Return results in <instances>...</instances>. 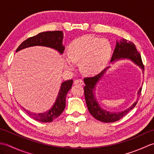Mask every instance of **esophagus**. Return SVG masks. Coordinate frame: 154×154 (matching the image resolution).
Returning a JSON list of instances; mask_svg holds the SVG:
<instances>
[{
  "label": "esophagus",
  "mask_w": 154,
  "mask_h": 154,
  "mask_svg": "<svg viewBox=\"0 0 154 154\" xmlns=\"http://www.w3.org/2000/svg\"><path fill=\"white\" fill-rule=\"evenodd\" d=\"M74 85H80V86H82L84 85V83L82 79H76L74 81Z\"/></svg>",
  "instance_id": "1"
}]
</instances>
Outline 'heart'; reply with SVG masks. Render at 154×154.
Returning <instances> with one entry per match:
<instances>
[{"label":"heart","instance_id":"b5f03b06","mask_svg":"<svg viewBox=\"0 0 154 154\" xmlns=\"http://www.w3.org/2000/svg\"><path fill=\"white\" fill-rule=\"evenodd\" d=\"M112 48L106 39L85 35L75 39L68 48V57L65 58L64 66L73 70L79 62L84 73L94 75L99 73L109 63Z\"/></svg>","mask_w":154,"mask_h":154}]
</instances>
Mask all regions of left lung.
I'll return each mask as SVG.
<instances>
[{"instance_id":"obj_1","label":"left lung","mask_w":154,"mask_h":154,"mask_svg":"<svg viewBox=\"0 0 154 154\" xmlns=\"http://www.w3.org/2000/svg\"><path fill=\"white\" fill-rule=\"evenodd\" d=\"M121 60H130L142 71H144V66L142 63L141 55L137 51L136 45L132 42L128 41L125 39L116 41V47L114 50L112 58H111L110 63H114V62ZM109 67L110 66L107 67L95 76L86 77L84 79V82L85 84V86L84 87V93L88 110L94 119L101 122L107 123L114 122L119 120L125 116L130 110L134 108L138 103V100H136L130 107L120 112H110L101 108L96 99L94 91H95L97 83L102 79L103 75ZM141 91L142 87H140L138 91V97L141 93Z\"/></svg>"}]
</instances>
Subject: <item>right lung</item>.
<instances>
[{
  "instance_id": "right-lung-1",
  "label": "right lung",
  "mask_w": 154,
  "mask_h": 154,
  "mask_svg": "<svg viewBox=\"0 0 154 154\" xmlns=\"http://www.w3.org/2000/svg\"><path fill=\"white\" fill-rule=\"evenodd\" d=\"M63 33L62 31L45 32L38 34L35 36L28 38L19 45L16 52L20 51L23 49L33 46H44L54 49L57 51L60 54L63 53L65 50L63 45ZM73 80H67L61 85L60 89L59 91L53 106L46 112L42 113L32 112L22 107L26 112L32 119L42 122H50L60 115L64 110L66 104L67 94L71 89Z\"/></svg>"
}]
</instances>
